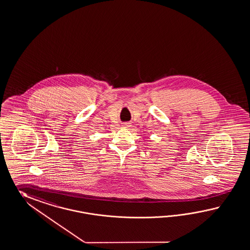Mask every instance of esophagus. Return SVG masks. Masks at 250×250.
I'll return each mask as SVG.
<instances>
[{"label":"esophagus","mask_w":250,"mask_h":250,"mask_svg":"<svg viewBox=\"0 0 250 250\" xmlns=\"http://www.w3.org/2000/svg\"><path fill=\"white\" fill-rule=\"evenodd\" d=\"M122 126L125 128L129 127V126H130V124H129V123H124L122 125Z\"/></svg>","instance_id":"34e87169"}]
</instances>
